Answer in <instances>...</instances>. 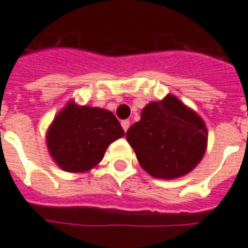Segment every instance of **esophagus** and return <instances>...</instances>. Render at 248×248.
<instances>
[{
  "label": "esophagus",
  "instance_id": "obj_1",
  "mask_svg": "<svg viewBox=\"0 0 248 248\" xmlns=\"http://www.w3.org/2000/svg\"><path fill=\"white\" fill-rule=\"evenodd\" d=\"M129 125H131V123H129V120H123L121 121V127H123V129L127 132L128 128H129Z\"/></svg>",
  "mask_w": 248,
  "mask_h": 248
}]
</instances>
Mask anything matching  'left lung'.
Here are the masks:
<instances>
[{
  "label": "left lung",
  "instance_id": "1",
  "mask_svg": "<svg viewBox=\"0 0 248 248\" xmlns=\"http://www.w3.org/2000/svg\"><path fill=\"white\" fill-rule=\"evenodd\" d=\"M127 141L140 166L151 176L176 179L187 175L203 159L207 127L195 110L173 94L152 101L128 129Z\"/></svg>",
  "mask_w": 248,
  "mask_h": 248
}]
</instances>
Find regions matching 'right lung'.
<instances>
[{"label":"right lung","mask_w":248,"mask_h":248,"mask_svg":"<svg viewBox=\"0 0 248 248\" xmlns=\"http://www.w3.org/2000/svg\"><path fill=\"white\" fill-rule=\"evenodd\" d=\"M123 136L110 110L72 100L56 115L45 139L49 155L62 171L81 173L99 166L109 144Z\"/></svg>","instance_id":"right-lung-1"}]
</instances>
